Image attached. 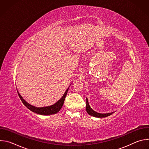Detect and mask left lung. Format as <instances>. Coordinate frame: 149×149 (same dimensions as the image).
<instances>
[{
    "label": "left lung",
    "mask_w": 149,
    "mask_h": 149,
    "mask_svg": "<svg viewBox=\"0 0 149 149\" xmlns=\"http://www.w3.org/2000/svg\"><path fill=\"white\" fill-rule=\"evenodd\" d=\"M86 110L87 112L88 113V114L91 116L93 117H98V118H102V117H105L109 116L110 115H111L113 113H103V114H101V113H98L95 112V111H94L90 106L88 101V99L87 98H86Z\"/></svg>",
    "instance_id": "8db88e82"
}]
</instances>
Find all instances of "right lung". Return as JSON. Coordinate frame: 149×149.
<instances>
[{
  "label": "right lung",
  "mask_w": 149,
  "mask_h": 149,
  "mask_svg": "<svg viewBox=\"0 0 149 149\" xmlns=\"http://www.w3.org/2000/svg\"><path fill=\"white\" fill-rule=\"evenodd\" d=\"M69 87H70V86H69ZM69 87L66 90L65 93H64V94L63 95L62 98L59 100H58L55 104H54L52 105H50V106H48V107H35V106H33V105L29 104L22 98V96L20 95L18 91H17V93H18L19 97L20 98L21 101H22L23 104L29 110H30L32 112L38 114L47 116V115L54 114H56L58 112H59V111L61 110V109L62 108V105L63 104V102H64L65 98L67 94Z\"/></svg>",
  "instance_id": "1"
}]
</instances>
